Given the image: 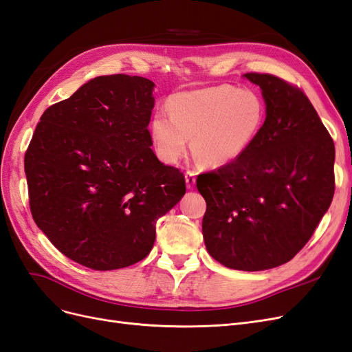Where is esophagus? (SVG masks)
I'll list each match as a JSON object with an SVG mask.
<instances>
[{
    "label": "esophagus",
    "mask_w": 352,
    "mask_h": 352,
    "mask_svg": "<svg viewBox=\"0 0 352 352\" xmlns=\"http://www.w3.org/2000/svg\"><path fill=\"white\" fill-rule=\"evenodd\" d=\"M186 184H187V188L195 187V184H196V173L195 171L186 173Z\"/></svg>",
    "instance_id": "34e87169"
}]
</instances>
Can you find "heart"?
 <instances>
[{"label": "heart", "mask_w": 352, "mask_h": 352, "mask_svg": "<svg viewBox=\"0 0 352 352\" xmlns=\"http://www.w3.org/2000/svg\"><path fill=\"white\" fill-rule=\"evenodd\" d=\"M169 116L157 112L151 138L161 161L177 162L187 139L195 160L205 168H222L248 151L263 127L265 100L254 90L218 85L179 92L168 99Z\"/></svg>", "instance_id": "1"}]
</instances>
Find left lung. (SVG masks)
I'll return each mask as SVG.
<instances>
[{
  "mask_svg": "<svg viewBox=\"0 0 352 352\" xmlns=\"http://www.w3.org/2000/svg\"><path fill=\"white\" fill-rule=\"evenodd\" d=\"M262 89L266 120L235 162L200 174L209 254L236 270H265L296 256L335 192V144L309 98L282 78L247 73Z\"/></svg>",
  "mask_w": 352,
  "mask_h": 352,
  "instance_id": "1",
  "label": "left lung"
}]
</instances>
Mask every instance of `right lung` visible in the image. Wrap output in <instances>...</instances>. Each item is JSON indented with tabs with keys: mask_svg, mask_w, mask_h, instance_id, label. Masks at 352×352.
Here are the masks:
<instances>
[{
	"mask_svg": "<svg viewBox=\"0 0 352 352\" xmlns=\"http://www.w3.org/2000/svg\"><path fill=\"white\" fill-rule=\"evenodd\" d=\"M153 87L139 76L95 77L43 112L26 151L33 221L89 269L140 262L156 221L186 192L183 173L151 149Z\"/></svg>",
	"mask_w": 352,
	"mask_h": 352,
	"instance_id": "add662e5",
	"label": "right lung"
}]
</instances>
